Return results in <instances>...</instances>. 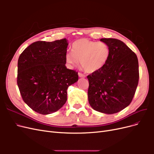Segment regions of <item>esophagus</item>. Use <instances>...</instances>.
Masks as SVG:
<instances>
[{
	"label": "esophagus",
	"instance_id": "1",
	"mask_svg": "<svg viewBox=\"0 0 154 154\" xmlns=\"http://www.w3.org/2000/svg\"><path fill=\"white\" fill-rule=\"evenodd\" d=\"M78 76H79V77H80V78H85L86 77L85 74H83L80 73V72L78 73Z\"/></svg>",
	"mask_w": 154,
	"mask_h": 154
}]
</instances>
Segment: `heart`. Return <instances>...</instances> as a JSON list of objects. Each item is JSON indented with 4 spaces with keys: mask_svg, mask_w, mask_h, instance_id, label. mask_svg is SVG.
<instances>
[{
    "mask_svg": "<svg viewBox=\"0 0 154 154\" xmlns=\"http://www.w3.org/2000/svg\"><path fill=\"white\" fill-rule=\"evenodd\" d=\"M110 53L109 45L103 42L80 38L72 43V51L66 54L65 60L71 67L80 60L81 66L86 72L94 73L100 71L108 62Z\"/></svg>",
    "mask_w": 154,
    "mask_h": 154,
    "instance_id": "1",
    "label": "heart"
}]
</instances>
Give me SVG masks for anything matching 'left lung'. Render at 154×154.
Listing matches in <instances>:
<instances>
[{"mask_svg":"<svg viewBox=\"0 0 154 154\" xmlns=\"http://www.w3.org/2000/svg\"><path fill=\"white\" fill-rule=\"evenodd\" d=\"M100 41L109 45L110 57L100 71L87 76L88 100L94 110L112 114L132 102L139 78L138 60L122 41L115 38Z\"/></svg>","mask_w":154,"mask_h":154,"instance_id":"1","label":"left lung"}]
</instances>
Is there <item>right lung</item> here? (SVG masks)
Segmentation results:
<instances>
[{
	"label": "right lung",
	"instance_id": "1",
	"mask_svg": "<svg viewBox=\"0 0 154 154\" xmlns=\"http://www.w3.org/2000/svg\"><path fill=\"white\" fill-rule=\"evenodd\" d=\"M66 38L37 41L18 60L17 85L23 100L40 114L58 111L67 101L69 86L78 80V72L67 69Z\"/></svg>",
	"mask_w": 154,
	"mask_h": 154
}]
</instances>
